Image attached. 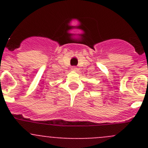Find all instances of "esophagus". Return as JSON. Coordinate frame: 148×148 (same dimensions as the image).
<instances>
[{
    "instance_id": "34e87169",
    "label": "esophagus",
    "mask_w": 148,
    "mask_h": 148,
    "mask_svg": "<svg viewBox=\"0 0 148 148\" xmlns=\"http://www.w3.org/2000/svg\"><path fill=\"white\" fill-rule=\"evenodd\" d=\"M71 70H73V71H77V70H78V68L75 67V66H72Z\"/></svg>"
}]
</instances>
